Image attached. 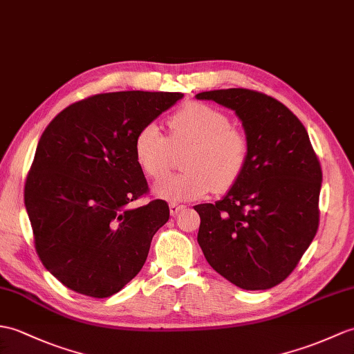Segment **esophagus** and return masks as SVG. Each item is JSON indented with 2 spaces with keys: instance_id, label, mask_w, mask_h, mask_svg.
<instances>
[{
  "instance_id": "1",
  "label": "esophagus",
  "mask_w": 354,
  "mask_h": 354,
  "mask_svg": "<svg viewBox=\"0 0 354 354\" xmlns=\"http://www.w3.org/2000/svg\"><path fill=\"white\" fill-rule=\"evenodd\" d=\"M169 208H170V214H171V216H176L178 212L185 209V205H180V203H176V202H170Z\"/></svg>"
}]
</instances>
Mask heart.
Here are the masks:
<instances>
[{
    "mask_svg": "<svg viewBox=\"0 0 354 354\" xmlns=\"http://www.w3.org/2000/svg\"><path fill=\"white\" fill-rule=\"evenodd\" d=\"M170 137L157 123L140 128L134 138L138 166L152 178L170 167L174 147L190 145L184 155L183 174L170 175L153 185V193L166 201L201 199L212 190L227 192L248 167L249 142L226 113L203 102H188L170 122Z\"/></svg>",
    "mask_w": 354,
    "mask_h": 354,
    "instance_id": "heart-1",
    "label": "heart"
}]
</instances>
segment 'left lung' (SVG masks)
<instances>
[{"label": "left lung", "mask_w": 354, "mask_h": 354, "mask_svg": "<svg viewBox=\"0 0 354 354\" xmlns=\"http://www.w3.org/2000/svg\"><path fill=\"white\" fill-rule=\"evenodd\" d=\"M235 111L249 142L243 176L216 203L196 205L208 264L243 290L273 288L297 267L318 229L322 166L306 128L277 100L249 88L196 95Z\"/></svg>", "instance_id": "1"}]
</instances>
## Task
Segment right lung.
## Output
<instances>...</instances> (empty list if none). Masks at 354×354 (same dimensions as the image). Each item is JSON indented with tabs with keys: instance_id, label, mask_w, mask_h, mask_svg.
Returning <instances> with one entry per match:
<instances>
[{
	"instance_id": "1",
	"label": "right lung",
	"mask_w": 354,
	"mask_h": 354,
	"mask_svg": "<svg viewBox=\"0 0 354 354\" xmlns=\"http://www.w3.org/2000/svg\"><path fill=\"white\" fill-rule=\"evenodd\" d=\"M183 93L113 92L57 114L37 143L24 201L40 261L69 290L104 299L142 270L169 205L147 193L134 153L140 128Z\"/></svg>"
}]
</instances>
